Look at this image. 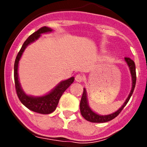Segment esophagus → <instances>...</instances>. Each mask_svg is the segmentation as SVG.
Wrapping results in <instances>:
<instances>
[{"label": "esophagus", "instance_id": "esophagus-1", "mask_svg": "<svg viewBox=\"0 0 147 147\" xmlns=\"http://www.w3.org/2000/svg\"><path fill=\"white\" fill-rule=\"evenodd\" d=\"M75 80H76V82H81L83 80V76L80 74H77L76 76V77H75Z\"/></svg>", "mask_w": 147, "mask_h": 147}]
</instances>
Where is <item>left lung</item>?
Listing matches in <instances>:
<instances>
[{
  "mask_svg": "<svg viewBox=\"0 0 147 147\" xmlns=\"http://www.w3.org/2000/svg\"><path fill=\"white\" fill-rule=\"evenodd\" d=\"M124 61L127 63V66L129 67V71H130L131 77H132V88L129 92V94L128 95V97L127 99L125 100V102L122 105L121 107L117 110L115 112L110 113L109 115H99V114L96 113L94 112L90 107L89 103H88V94H87V90L85 88H84V91H83L81 101H80V112H81L82 115L84 119H86L87 121L90 122H93V123H104V122H107L113 120L115 119L121 112V110L124 109V107L127 105V102H129V98H130L131 96L133 93L134 91L135 87H136V65H135L134 61L132 60L130 58L125 57L124 58Z\"/></svg>",
  "mask_w": 147,
  "mask_h": 147,
  "instance_id": "obj_1",
  "label": "left lung"
}]
</instances>
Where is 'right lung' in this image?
I'll use <instances>...</instances> for the list:
<instances>
[{
  "label": "right lung",
  "instance_id": "obj_1",
  "mask_svg": "<svg viewBox=\"0 0 147 147\" xmlns=\"http://www.w3.org/2000/svg\"><path fill=\"white\" fill-rule=\"evenodd\" d=\"M51 32H53L52 28L44 26L37 30V32H35L32 35H30L24 42V43L23 44L21 49L17 55L15 65H14L15 84L18 98L21 103L27 108L32 111L40 114H49L54 112L57 108V106L59 103V98H61L62 95L74 81V76L67 79V80L61 81L51 91L43 96H34L32 95L26 94L22 88L20 82L19 81V76H18V65H19V61H20L24 51L28 45L38 40L41 34L50 33Z\"/></svg>",
  "mask_w": 147,
  "mask_h": 147
}]
</instances>
